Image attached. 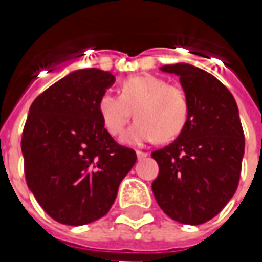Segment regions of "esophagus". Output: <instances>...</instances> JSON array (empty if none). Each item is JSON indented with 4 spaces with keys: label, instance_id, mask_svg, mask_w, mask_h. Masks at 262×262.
<instances>
[{
    "label": "esophagus",
    "instance_id": "34e87169",
    "mask_svg": "<svg viewBox=\"0 0 262 262\" xmlns=\"http://www.w3.org/2000/svg\"><path fill=\"white\" fill-rule=\"evenodd\" d=\"M148 156V153H144V151H137V157L141 160V159H146Z\"/></svg>",
    "mask_w": 262,
    "mask_h": 262
}]
</instances>
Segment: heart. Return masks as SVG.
I'll list each match as a JSON object with an SVG mask.
<instances>
[{
  "mask_svg": "<svg viewBox=\"0 0 262 262\" xmlns=\"http://www.w3.org/2000/svg\"><path fill=\"white\" fill-rule=\"evenodd\" d=\"M97 109L111 136L124 131L134 111L137 121L122 137L124 143L134 146L155 138L160 143L175 140L185 128L189 115L185 90L151 76L126 78L119 95L103 93L99 97Z\"/></svg>",
  "mask_w": 262,
  "mask_h": 262,
  "instance_id": "heart-1",
  "label": "heart"
}]
</instances>
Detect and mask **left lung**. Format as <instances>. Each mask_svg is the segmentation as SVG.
Returning a JSON list of instances; mask_svg holds the SVG:
<instances>
[{
    "instance_id": "left-lung-1",
    "label": "left lung",
    "mask_w": 262,
    "mask_h": 262,
    "mask_svg": "<svg viewBox=\"0 0 262 262\" xmlns=\"http://www.w3.org/2000/svg\"><path fill=\"white\" fill-rule=\"evenodd\" d=\"M185 90L189 115L172 144L151 153L159 175L151 184L170 219L201 225L219 214L239 184L245 136L235 97L216 77L189 64L163 66Z\"/></svg>"
}]
</instances>
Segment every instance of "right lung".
I'll use <instances>...</instances> for the list:
<instances>
[{
  "label": "right lung",
  "instance_id": "right-lung-1",
  "mask_svg": "<svg viewBox=\"0 0 262 262\" xmlns=\"http://www.w3.org/2000/svg\"><path fill=\"white\" fill-rule=\"evenodd\" d=\"M115 83L109 71L84 68L46 89L29 109L21 153L26 182L54 220L81 226L103 217L137 160L99 115V97Z\"/></svg>",
  "mask_w": 262,
  "mask_h": 262
}]
</instances>
